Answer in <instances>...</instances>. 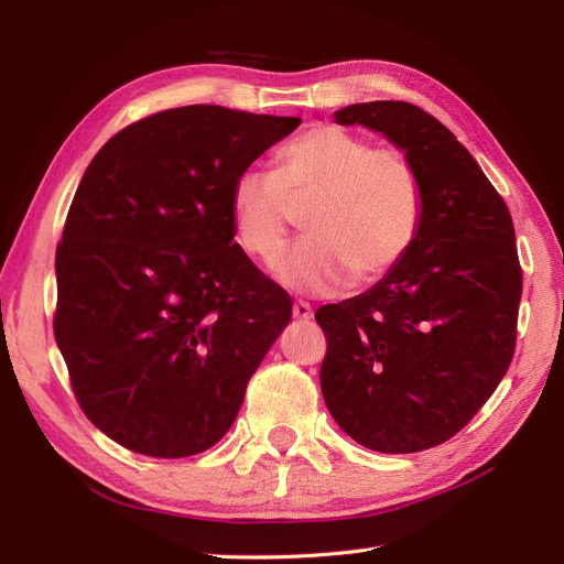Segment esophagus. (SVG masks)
<instances>
[{
  "mask_svg": "<svg viewBox=\"0 0 564 564\" xmlns=\"http://www.w3.org/2000/svg\"><path fill=\"white\" fill-rule=\"evenodd\" d=\"M294 317H296L299 322H311V319H313V308H311V303L296 301V303H294Z\"/></svg>",
  "mask_w": 564,
  "mask_h": 564,
  "instance_id": "34e87169",
  "label": "esophagus"
}]
</instances>
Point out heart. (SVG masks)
<instances>
[{
    "mask_svg": "<svg viewBox=\"0 0 564 564\" xmlns=\"http://www.w3.org/2000/svg\"><path fill=\"white\" fill-rule=\"evenodd\" d=\"M296 214L308 237L275 268L284 286L327 296L350 280L379 282L419 242L423 176L402 148L319 124L278 152L275 172L245 169L230 191L235 240L263 265L280 256Z\"/></svg>",
    "mask_w": 564,
    "mask_h": 564,
    "instance_id": "heart-1",
    "label": "heart"
}]
</instances>
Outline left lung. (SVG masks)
<instances>
[{
	"label": "left lung",
	"mask_w": 564,
	"mask_h": 564,
	"mask_svg": "<svg viewBox=\"0 0 564 564\" xmlns=\"http://www.w3.org/2000/svg\"><path fill=\"white\" fill-rule=\"evenodd\" d=\"M334 119L386 133L416 162L425 220L377 286L315 313L327 336L322 395L362 447L423 452L468 425L513 360L522 296L513 218L470 152L419 106L371 100Z\"/></svg>",
	"instance_id": "obj_1"
}]
</instances>
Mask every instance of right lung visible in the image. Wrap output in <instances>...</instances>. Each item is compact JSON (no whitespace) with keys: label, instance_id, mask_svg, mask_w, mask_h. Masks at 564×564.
I'll return each instance as SVG.
<instances>
[{"label":"right lung","instance_id":"right-lung-1","mask_svg":"<svg viewBox=\"0 0 564 564\" xmlns=\"http://www.w3.org/2000/svg\"><path fill=\"white\" fill-rule=\"evenodd\" d=\"M299 117L185 106L139 119L84 172L56 247L54 336L77 404L158 458L214 447L292 319L232 242L237 174Z\"/></svg>","mask_w":564,"mask_h":564}]
</instances>
